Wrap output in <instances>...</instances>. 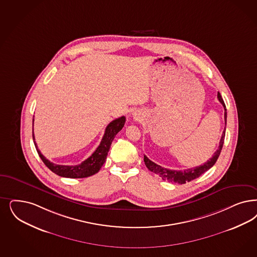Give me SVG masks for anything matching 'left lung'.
Masks as SVG:
<instances>
[{
    "mask_svg": "<svg viewBox=\"0 0 257 257\" xmlns=\"http://www.w3.org/2000/svg\"><path fill=\"white\" fill-rule=\"evenodd\" d=\"M217 98L218 100L221 102L222 105L225 109V113H224V119H225V125L227 123V110H226V105L224 103V100L222 98L220 93H217ZM225 133H226V126L225 129L222 133L221 139L219 142V146L218 149L214 152V154L212 155V158L210 160H207V162H205L203 165L194 167V168L185 169L183 171H177V170H170V169L164 168L161 167L160 165L156 164L155 162H153L152 160H149L146 156H144V162L146 167L150 170L151 172L159 175L163 180H167L169 182H175V183H179V184H184L186 182H189L191 180H194L195 178L200 177L201 175H203L205 172H207L210 168H212L214 165V163L216 162V160L218 159L220 153H221L222 147L224 144V140H225Z\"/></svg>",
    "mask_w": 257,
    "mask_h": 257,
    "instance_id": "obj_1",
    "label": "left lung"
}]
</instances>
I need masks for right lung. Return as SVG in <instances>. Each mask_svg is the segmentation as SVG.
<instances>
[{"mask_svg": "<svg viewBox=\"0 0 257 257\" xmlns=\"http://www.w3.org/2000/svg\"><path fill=\"white\" fill-rule=\"evenodd\" d=\"M125 116H120L118 118H115L112 122L107 125L105 132L103 135V138L100 142L96 151L89 157L87 160L82 161L80 164L78 165H59L55 164L53 162H50L49 160H46L45 156L42 155V153L38 149V146L36 144L35 137L34 132L32 131L33 141L35 144L36 150L38 152L41 160L44 161L46 167L50 169L56 175L62 177H69V178H83L88 177L97 174L101 168V166L104 164L106 160L107 154L110 150V146L112 142L115 139V135L118 133L122 128L125 123ZM34 122V119H33Z\"/></svg>", "mask_w": 257, "mask_h": 257, "instance_id": "right-lung-1", "label": "right lung"}]
</instances>
